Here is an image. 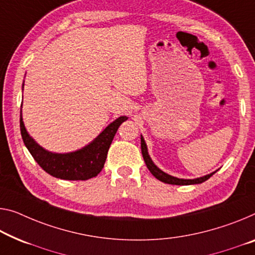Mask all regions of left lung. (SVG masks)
Returning <instances> with one entry per match:
<instances>
[{
	"label": "left lung",
	"mask_w": 255,
	"mask_h": 255,
	"mask_svg": "<svg viewBox=\"0 0 255 255\" xmlns=\"http://www.w3.org/2000/svg\"><path fill=\"white\" fill-rule=\"evenodd\" d=\"M141 152H142V156H143V159H144V163H146V165L148 167V170L151 172V174L154 175L156 179H158L159 181H162L164 183H168V185H178V186H188V185H197V183H202L206 181L207 179L212 177V175L215 173L217 171L212 172V173L210 174H206L204 177H201V178H196V179H179V178H175L173 175H170L165 173V172L160 170L159 167H157L152 162L149 154H148V149H147V144L144 142V139L143 136L141 135Z\"/></svg>",
	"instance_id": "1"
}]
</instances>
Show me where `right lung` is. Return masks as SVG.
Returning <instances> with one entry per match:
<instances>
[{
	"mask_svg": "<svg viewBox=\"0 0 255 255\" xmlns=\"http://www.w3.org/2000/svg\"><path fill=\"white\" fill-rule=\"evenodd\" d=\"M127 120V116L119 117L87 146L64 154L44 149L29 135L23 124L21 111L20 132L27 149L46 173L62 180H88L97 177L103 170L112 141L120 125Z\"/></svg>",
	"mask_w": 255,
	"mask_h": 255,
	"instance_id": "1",
	"label": "right lung"
}]
</instances>
